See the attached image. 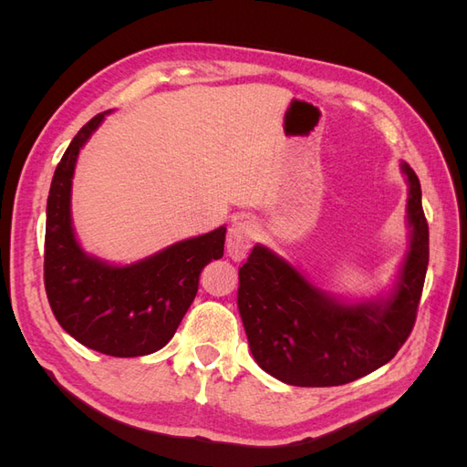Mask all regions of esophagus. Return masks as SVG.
<instances>
[{"label": "esophagus", "instance_id": "esophagus-1", "mask_svg": "<svg viewBox=\"0 0 467 467\" xmlns=\"http://www.w3.org/2000/svg\"><path fill=\"white\" fill-rule=\"evenodd\" d=\"M257 237V228L253 220L242 218L230 225L228 230V239H225V249H228V255L234 261H242L247 257V253L255 242Z\"/></svg>", "mask_w": 467, "mask_h": 467}]
</instances>
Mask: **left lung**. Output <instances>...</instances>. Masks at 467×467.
<instances>
[{"label": "left lung", "mask_w": 467, "mask_h": 467, "mask_svg": "<svg viewBox=\"0 0 467 467\" xmlns=\"http://www.w3.org/2000/svg\"><path fill=\"white\" fill-rule=\"evenodd\" d=\"M407 218L413 228L398 286L379 302L341 304L285 259L255 245L239 268L237 307L261 368L300 388L343 386L389 362L411 335L429 265L420 182L407 163Z\"/></svg>", "instance_id": "1"}]
</instances>
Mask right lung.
<instances>
[{
	"instance_id": "1",
	"label": "right lung",
	"mask_w": 467,
	"mask_h": 467,
	"mask_svg": "<svg viewBox=\"0 0 467 467\" xmlns=\"http://www.w3.org/2000/svg\"><path fill=\"white\" fill-rule=\"evenodd\" d=\"M93 117L74 136L56 167L45 235V288L54 317L76 341L109 357H144L175 335L196 292L202 268L222 259L225 228L185 239L126 266L83 253L69 218L78 153L103 122Z\"/></svg>"
}]
</instances>
